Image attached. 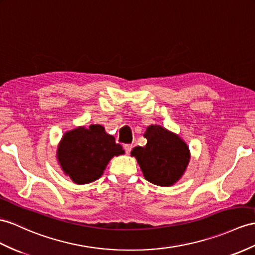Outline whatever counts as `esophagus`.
<instances>
[{
	"instance_id": "esophagus-1",
	"label": "esophagus",
	"mask_w": 255,
	"mask_h": 255,
	"mask_svg": "<svg viewBox=\"0 0 255 255\" xmlns=\"http://www.w3.org/2000/svg\"><path fill=\"white\" fill-rule=\"evenodd\" d=\"M124 147V150H126V152L128 154L129 152H131V150H132V148H133V146L131 145V144H126L123 146Z\"/></svg>"
}]
</instances>
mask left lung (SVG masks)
<instances>
[{
  "mask_svg": "<svg viewBox=\"0 0 255 255\" xmlns=\"http://www.w3.org/2000/svg\"><path fill=\"white\" fill-rule=\"evenodd\" d=\"M145 147L133 148L132 156L137 159L145 178L159 186H171L177 182L189 162L188 147L165 128L151 126L144 134Z\"/></svg>",
  "mask_w": 255,
  "mask_h": 255,
  "instance_id": "8db88e82",
  "label": "left lung"
}]
</instances>
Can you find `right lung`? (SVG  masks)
I'll list each match as a JSON object with an SVG mask.
<instances>
[{
	"label": "right lung",
	"instance_id": "obj_1",
	"mask_svg": "<svg viewBox=\"0 0 255 255\" xmlns=\"http://www.w3.org/2000/svg\"><path fill=\"white\" fill-rule=\"evenodd\" d=\"M124 153L113 135L99 124L78 128L64 135L58 147L61 169L77 184H88L102 176L114 156Z\"/></svg>",
	"mask_w": 255,
	"mask_h": 255
}]
</instances>
